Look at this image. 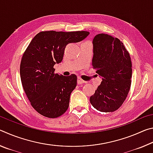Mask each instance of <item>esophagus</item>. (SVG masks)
Listing matches in <instances>:
<instances>
[{"mask_svg": "<svg viewBox=\"0 0 153 153\" xmlns=\"http://www.w3.org/2000/svg\"><path fill=\"white\" fill-rule=\"evenodd\" d=\"M85 83V81H84L82 79L80 78L79 77H77V84H82Z\"/></svg>", "mask_w": 153, "mask_h": 153, "instance_id": "obj_1", "label": "esophagus"}]
</instances>
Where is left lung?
I'll use <instances>...</instances> for the list:
<instances>
[{"label": "left lung", "instance_id": "obj_1", "mask_svg": "<svg viewBox=\"0 0 153 153\" xmlns=\"http://www.w3.org/2000/svg\"><path fill=\"white\" fill-rule=\"evenodd\" d=\"M92 44V64L102 82L90 101L100 112H113L122 105L130 89V56L122 42L106 33L96 35Z\"/></svg>", "mask_w": 153, "mask_h": 153}]
</instances>
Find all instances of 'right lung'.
Returning a JSON list of instances; mask_svg holds the SVG:
<instances>
[{
  "label": "right lung",
  "instance_id": "1",
  "mask_svg": "<svg viewBox=\"0 0 153 153\" xmlns=\"http://www.w3.org/2000/svg\"><path fill=\"white\" fill-rule=\"evenodd\" d=\"M89 33L86 31L41 32L23 55L20 65L23 88L33 108L45 117H58L68 108L77 76L55 74L53 67L63 60L68 44L79 42Z\"/></svg>",
  "mask_w": 153,
  "mask_h": 153
}]
</instances>
